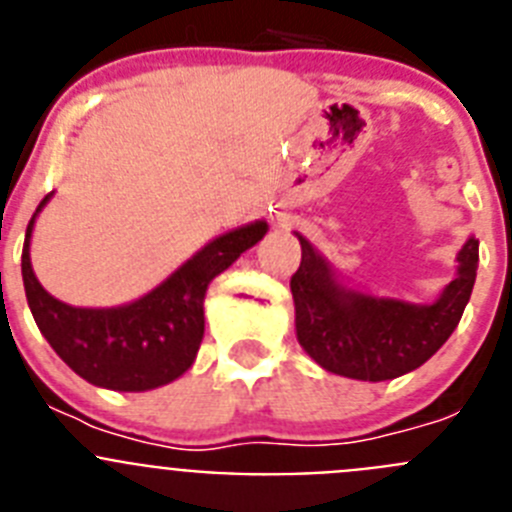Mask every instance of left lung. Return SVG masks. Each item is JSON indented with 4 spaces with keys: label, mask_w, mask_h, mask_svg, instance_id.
Instances as JSON below:
<instances>
[{
    "label": "left lung",
    "mask_w": 512,
    "mask_h": 512,
    "mask_svg": "<svg viewBox=\"0 0 512 512\" xmlns=\"http://www.w3.org/2000/svg\"><path fill=\"white\" fill-rule=\"evenodd\" d=\"M302 261L289 287L297 338L323 369L341 377L384 382L413 372L449 341L472 297L479 241L459 251V274L433 305L377 300L338 287L328 266L300 238Z\"/></svg>",
    "instance_id": "left-lung-1"
}]
</instances>
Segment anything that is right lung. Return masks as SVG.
Masks as SVG:
<instances>
[{
	"mask_svg": "<svg viewBox=\"0 0 512 512\" xmlns=\"http://www.w3.org/2000/svg\"><path fill=\"white\" fill-rule=\"evenodd\" d=\"M48 200L51 194L35 215ZM35 215L22 246V282L35 323L79 377L117 392H146L187 372L205 336L207 284L266 233V223H253L220 235L133 305L87 310L56 300L35 279L27 251Z\"/></svg>",
	"mask_w": 512,
	"mask_h": 512,
	"instance_id": "1",
	"label": "right lung"
}]
</instances>
